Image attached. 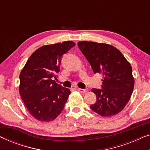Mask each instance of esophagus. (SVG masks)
Instances as JSON below:
<instances>
[{"label":"esophagus","mask_w":150,"mask_h":150,"mask_svg":"<svg viewBox=\"0 0 150 150\" xmlns=\"http://www.w3.org/2000/svg\"><path fill=\"white\" fill-rule=\"evenodd\" d=\"M78 91L79 92H81V93H85L86 92L88 91V89H81V88H78Z\"/></svg>","instance_id":"1"}]
</instances>
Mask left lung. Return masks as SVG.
Segmentation results:
<instances>
[{
	"mask_svg": "<svg viewBox=\"0 0 150 150\" xmlns=\"http://www.w3.org/2000/svg\"><path fill=\"white\" fill-rule=\"evenodd\" d=\"M78 46L94 74L103 75L102 89L91 90L97 100L90 107L103 117L119 113L130 100L134 85L130 63L111 45L85 41L78 42Z\"/></svg>",
	"mask_w": 150,
	"mask_h": 150,
	"instance_id": "left-lung-1",
	"label": "left lung"
}]
</instances>
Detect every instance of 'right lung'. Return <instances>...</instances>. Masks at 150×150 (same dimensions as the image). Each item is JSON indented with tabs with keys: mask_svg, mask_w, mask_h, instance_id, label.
Segmentation results:
<instances>
[{
	"mask_svg": "<svg viewBox=\"0 0 150 150\" xmlns=\"http://www.w3.org/2000/svg\"><path fill=\"white\" fill-rule=\"evenodd\" d=\"M75 46L67 41L36 50L20 74L19 91L26 107L36 120L50 122L62 112L70 91L53 79L60 71L63 54Z\"/></svg>",
	"mask_w": 150,
	"mask_h": 150,
	"instance_id": "obj_1",
	"label": "right lung"
}]
</instances>
